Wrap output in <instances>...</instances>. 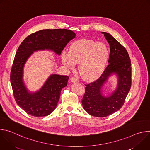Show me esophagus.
Returning a JSON list of instances; mask_svg holds the SVG:
<instances>
[{"label": "esophagus", "instance_id": "1", "mask_svg": "<svg viewBox=\"0 0 150 150\" xmlns=\"http://www.w3.org/2000/svg\"><path fill=\"white\" fill-rule=\"evenodd\" d=\"M71 81L72 82H78L79 81L78 80V79H76L75 77H72L71 78Z\"/></svg>", "mask_w": 150, "mask_h": 150}]
</instances>
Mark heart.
<instances>
[{"label": "heart", "mask_w": 150, "mask_h": 150, "mask_svg": "<svg viewBox=\"0 0 150 150\" xmlns=\"http://www.w3.org/2000/svg\"><path fill=\"white\" fill-rule=\"evenodd\" d=\"M109 50L105 44L92 40H77L71 45L69 52L64 51L62 59L64 65L72 69L79 63L78 71L86 81H93L103 72L108 63Z\"/></svg>", "instance_id": "obj_1"}]
</instances>
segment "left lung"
I'll return each mask as SVG.
<instances>
[{
    "mask_svg": "<svg viewBox=\"0 0 150 150\" xmlns=\"http://www.w3.org/2000/svg\"><path fill=\"white\" fill-rule=\"evenodd\" d=\"M110 45L109 65L96 81L85 85L82 104L90 115L104 117L118 111L123 105L131 87V63L125 48L110 34L101 32ZM113 74L117 75L116 89L109 96L103 94V87Z\"/></svg>",
    "mask_w": 150,
    "mask_h": 150,
    "instance_id": "1",
    "label": "left lung"
}]
</instances>
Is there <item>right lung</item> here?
Returning <instances> with one entry per match:
<instances>
[{"label":"right lung","mask_w":150,"mask_h":150,"mask_svg":"<svg viewBox=\"0 0 150 150\" xmlns=\"http://www.w3.org/2000/svg\"><path fill=\"white\" fill-rule=\"evenodd\" d=\"M75 35L74 32L67 29L42 30L28 35L18 47L11 72V82L16 103L28 115L42 117L52 113L69 77L52 74L39 90L31 92L27 89L23 79L26 62L34 52L39 50H50L60 55Z\"/></svg>","instance_id":"obj_1"}]
</instances>
